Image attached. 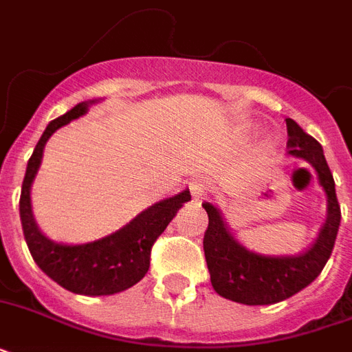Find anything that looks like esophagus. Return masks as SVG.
I'll return each instance as SVG.
<instances>
[{
	"label": "esophagus",
	"mask_w": 352,
	"mask_h": 352,
	"mask_svg": "<svg viewBox=\"0 0 352 352\" xmlns=\"http://www.w3.org/2000/svg\"><path fill=\"white\" fill-rule=\"evenodd\" d=\"M192 197L195 199V201H203L204 195H206V184H204L203 179H195V181L192 182Z\"/></svg>",
	"instance_id": "34e87169"
}]
</instances>
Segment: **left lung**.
<instances>
[{
	"label": "left lung",
	"mask_w": 352,
	"mask_h": 352,
	"mask_svg": "<svg viewBox=\"0 0 352 352\" xmlns=\"http://www.w3.org/2000/svg\"><path fill=\"white\" fill-rule=\"evenodd\" d=\"M289 153L311 162L316 170L329 199V215L314 245L300 256H259L237 243L226 230L225 223L215 206L203 203L208 214V228L204 232V257L215 292L226 300L245 305H272L283 301L322 272L333 254L338 234L342 210H340L333 173L329 170L322 144L305 133L292 118H287Z\"/></svg>",
	"instance_id": "1"
}]
</instances>
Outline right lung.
Masks as SVG:
<instances>
[{"label": "right lung", "instance_id": "1", "mask_svg": "<svg viewBox=\"0 0 352 352\" xmlns=\"http://www.w3.org/2000/svg\"><path fill=\"white\" fill-rule=\"evenodd\" d=\"M87 111V104L82 102L71 111L52 120L36 144L32 157L29 159L21 184L19 197V217L23 235L29 246L30 256L36 265L63 289L74 294L109 296L129 289L146 276L149 268L151 248L159 235L166 230L170 221L175 217L182 203L192 199L184 190L175 197L155 203L142 214L120 228L115 234L102 237L85 245H58L47 239L38 230L30 210V184L40 168L45 142L58 127L65 126Z\"/></svg>", "mask_w": 352, "mask_h": 352}]
</instances>
